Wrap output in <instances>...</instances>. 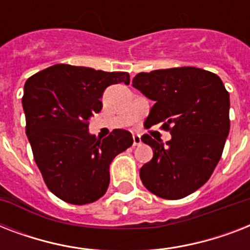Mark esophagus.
<instances>
[{"instance_id":"1","label":"esophagus","mask_w":250,"mask_h":250,"mask_svg":"<svg viewBox=\"0 0 250 250\" xmlns=\"http://www.w3.org/2000/svg\"><path fill=\"white\" fill-rule=\"evenodd\" d=\"M141 144V137L140 135H133V146Z\"/></svg>"}]
</instances>
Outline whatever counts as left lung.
<instances>
[{
	"label": "left lung",
	"mask_w": 250,
	"mask_h": 250,
	"mask_svg": "<svg viewBox=\"0 0 250 250\" xmlns=\"http://www.w3.org/2000/svg\"><path fill=\"white\" fill-rule=\"evenodd\" d=\"M132 86L156 102L145 125L162 123L166 144L145 133L153 158L140 168L148 190L179 200L201 188L213 174L229 132V93L221 78L197 67L140 72Z\"/></svg>",
	"instance_id": "8db88e82"
}]
</instances>
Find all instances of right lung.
<instances>
[{"instance_id":"right-lung-1","label":"right lung","mask_w":250,"mask_h":250,"mask_svg":"<svg viewBox=\"0 0 250 250\" xmlns=\"http://www.w3.org/2000/svg\"><path fill=\"white\" fill-rule=\"evenodd\" d=\"M129 84L128 72L54 64L24 84L21 105L25 133L45 184L58 198L85 205L107 190L109 167L133 143L125 129H114L100 140L88 121L101 111L100 98L109 85Z\"/></svg>"}]
</instances>
